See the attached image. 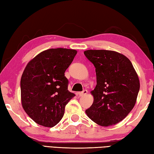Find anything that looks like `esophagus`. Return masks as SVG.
<instances>
[{
  "label": "esophagus",
  "instance_id": "1",
  "mask_svg": "<svg viewBox=\"0 0 154 154\" xmlns=\"http://www.w3.org/2000/svg\"><path fill=\"white\" fill-rule=\"evenodd\" d=\"M87 93H88V91L87 90H84V91H82V92L79 93V96L80 97H83L85 95H86V94H87Z\"/></svg>",
  "mask_w": 154,
  "mask_h": 154
}]
</instances>
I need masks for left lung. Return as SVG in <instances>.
Segmentation results:
<instances>
[{
	"instance_id": "8db88e82",
	"label": "left lung",
	"mask_w": 154,
	"mask_h": 154,
	"mask_svg": "<svg viewBox=\"0 0 154 154\" xmlns=\"http://www.w3.org/2000/svg\"><path fill=\"white\" fill-rule=\"evenodd\" d=\"M84 54L95 67L97 85L91 92L94 100L85 110L93 122L102 126L122 121L134 106L140 80L131 61L117 51L89 50Z\"/></svg>"
}]
</instances>
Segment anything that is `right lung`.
Segmentation results:
<instances>
[{"label":"right lung","instance_id":"right-lung-1","mask_svg":"<svg viewBox=\"0 0 154 154\" xmlns=\"http://www.w3.org/2000/svg\"><path fill=\"white\" fill-rule=\"evenodd\" d=\"M77 53L72 49H49L26 66L20 81L21 103L35 123L51 128L61 120L65 106L75 96L67 90L64 73Z\"/></svg>","mask_w":154,"mask_h":154}]
</instances>
